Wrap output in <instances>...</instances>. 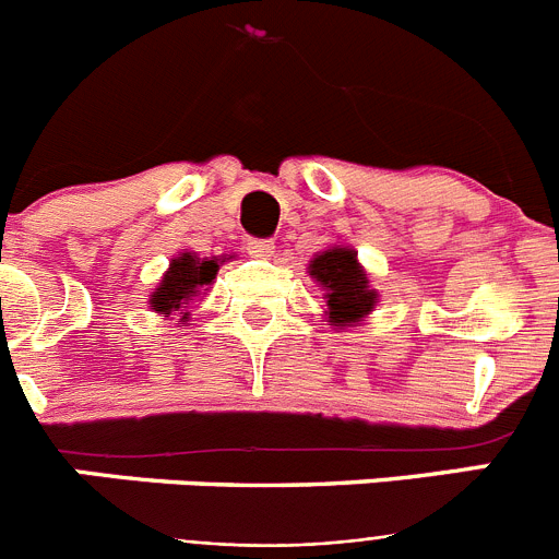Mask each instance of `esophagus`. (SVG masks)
Segmentation results:
<instances>
[{
	"instance_id": "esophagus-1",
	"label": "esophagus",
	"mask_w": 559,
	"mask_h": 559,
	"mask_svg": "<svg viewBox=\"0 0 559 559\" xmlns=\"http://www.w3.org/2000/svg\"><path fill=\"white\" fill-rule=\"evenodd\" d=\"M246 251H249L251 257H271L274 254V243L265 240V237H249V240H246Z\"/></svg>"
}]
</instances>
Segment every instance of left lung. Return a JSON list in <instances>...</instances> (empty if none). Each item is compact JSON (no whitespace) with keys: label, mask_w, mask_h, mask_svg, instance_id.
Instances as JSON below:
<instances>
[{"label":"left lung","mask_w":559,"mask_h":559,"mask_svg":"<svg viewBox=\"0 0 559 559\" xmlns=\"http://www.w3.org/2000/svg\"><path fill=\"white\" fill-rule=\"evenodd\" d=\"M310 276H316L328 290V316L335 328L353 324L372 310L378 294L369 290L367 274L355 260L353 249H328L316 254L310 263Z\"/></svg>","instance_id":"obj_1"}]
</instances>
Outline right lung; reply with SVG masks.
Here are the masks:
<instances>
[{"label":"right lung","mask_w":559,"mask_h":559,"mask_svg":"<svg viewBox=\"0 0 559 559\" xmlns=\"http://www.w3.org/2000/svg\"><path fill=\"white\" fill-rule=\"evenodd\" d=\"M215 274H218V260H199L192 254H181L179 260L170 263V271L165 274L159 288L153 290L151 308L159 310V313H173V310L185 308L192 296L215 280Z\"/></svg>","instance_id":"right-lung-1"}]
</instances>
